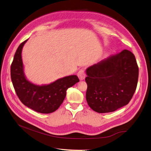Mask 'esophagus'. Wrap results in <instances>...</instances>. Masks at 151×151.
<instances>
[{"label":"esophagus","instance_id":"34e87169","mask_svg":"<svg viewBox=\"0 0 151 151\" xmlns=\"http://www.w3.org/2000/svg\"><path fill=\"white\" fill-rule=\"evenodd\" d=\"M78 76L81 81H82V80H84L85 78L86 73H85V71L84 69H81L79 70L78 73Z\"/></svg>","mask_w":151,"mask_h":151}]
</instances>
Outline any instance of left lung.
Here are the masks:
<instances>
[{
    "mask_svg": "<svg viewBox=\"0 0 151 151\" xmlns=\"http://www.w3.org/2000/svg\"><path fill=\"white\" fill-rule=\"evenodd\" d=\"M86 101L98 113L112 112L129 104L135 92L139 69L128 50L109 57L86 70Z\"/></svg>",
    "mask_w": 151,
    "mask_h": 151,
    "instance_id": "obj_1",
    "label": "left lung"
}]
</instances>
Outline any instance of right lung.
<instances>
[{"label":"right lung","mask_w":151,"mask_h":151,"mask_svg":"<svg viewBox=\"0 0 151 151\" xmlns=\"http://www.w3.org/2000/svg\"><path fill=\"white\" fill-rule=\"evenodd\" d=\"M27 40L19 46L12 63L13 86L19 99L26 106L39 113H52L62 104L67 89L78 82L79 79L76 75H70L41 86L30 82L24 75L21 56L22 48Z\"/></svg>","instance_id":"right-lung-1"}]
</instances>
